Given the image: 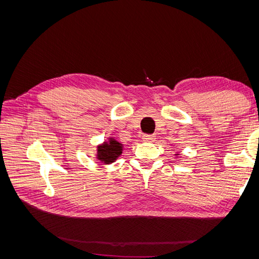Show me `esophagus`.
<instances>
[{"label": "esophagus", "mask_w": 259, "mask_h": 259, "mask_svg": "<svg viewBox=\"0 0 259 259\" xmlns=\"http://www.w3.org/2000/svg\"><path fill=\"white\" fill-rule=\"evenodd\" d=\"M153 139H154V136H153V135L145 134V135L143 136V140H144V142H148V143H150V142H153Z\"/></svg>", "instance_id": "34e87169"}]
</instances>
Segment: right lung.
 Segmentation results:
<instances>
[{
    "mask_svg": "<svg viewBox=\"0 0 259 259\" xmlns=\"http://www.w3.org/2000/svg\"><path fill=\"white\" fill-rule=\"evenodd\" d=\"M122 153V146L120 143L111 139L110 143L100 146L98 148V159L105 163H111L116 160L117 156Z\"/></svg>",
    "mask_w": 259,
    "mask_h": 259,
    "instance_id": "right-lung-1",
    "label": "right lung"
}]
</instances>
